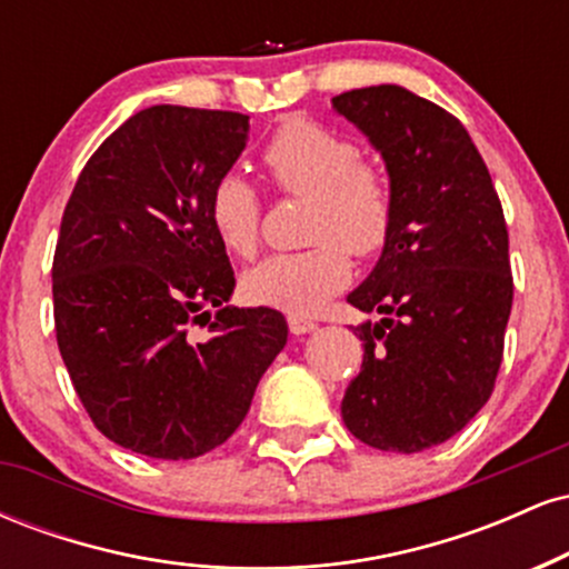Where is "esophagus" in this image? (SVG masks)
Masks as SVG:
<instances>
[{"mask_svg":"<svg viewBox=\"0 0 569 569\" xmlns=\"http://www.w3.org/2000/svg\"><path fill=\"white\" fill-rule=\"evenodd\" d=\"M318 323L312 321V318H305V316H289V331L291 335H310V331H316Z\"/></svg>","mask_w":569,"mask_h":569,"instance_id":"1","label":"esophagus"}]
</instances>
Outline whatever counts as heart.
Instances as JSON below:
<instances>
[{
	"label": "heart",
	"instance_id": "1",
	"mask_svg": "<svg viewBox=\"0 0 569 569\" xmlns=\"http://www.w3.org/2000/svg\"><path fill=\"white\" fill-rule=\"evenodd\" d=\"M262 166L283 194H305L310 248L272 253L243 276L251 302L310 316L352 278V257H375L396 224V189L380 162L342 130L310 117H289L262 149ZM208 221L234 257H253L262 238V198L240 173L227 171L208 192Z\"/></svg>",
	"mask_w": 569,
	"mask_h": 569
}]
</instances>
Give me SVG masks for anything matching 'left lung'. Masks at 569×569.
I'll return each instance as SVG.
<instances>
[{"label": "left lung", "instance_id": "obj_1", "mask_svg": "<svg viewBox=\"0 0 569 569\" xmlns=\"http://www.w3.org/2000/svg\"><path fill=\"white\" fill-rule=\"evenodd\" d=\"M335 109L380 149L396 224L348 302L363 363L342 398L358 441L415 455L460 433L489 401L513 305L508 227L462 122L398 84L348 90Z\"/></svg>", "mask_w": 569, "mask_h": 569}]
</instances>
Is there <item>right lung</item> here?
Returning <instances> with one entry per match:
<instances>
[{"label": "right lung", "instance_id": "obj_1", "mask_svg": "<svg viewBox=\"0 0 569 569\" xmlns=\"http://www.w3.org/2000/svg\"><path fill=\"white\" fill-rule=\"evenodd\" d=\"M246 133L240 112L143 109L84 162L63 208L58 350L93 426L130 452L192 460L224 443L289 337L278 310L227 305L234 272L206 211Z\"/></svg>", "mask_w": 569, "mask_h": 569}]
</instances>
